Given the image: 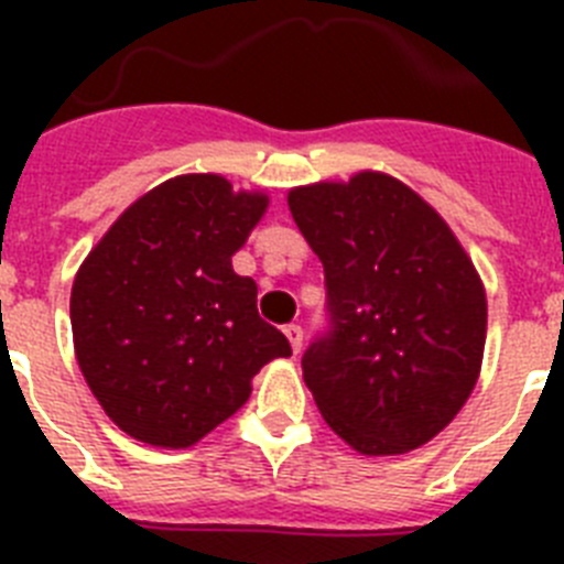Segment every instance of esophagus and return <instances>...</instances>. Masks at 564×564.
<instances>
[{"instance_id": "esophagus-1", "label": "esophagus", "mask_w": 564, "mask_h": 564, "mask_svg": "<svg viewBox=\"0 0 564 564\" xmlns=\"http://www.w3.org/2000/svg\"><path fill=\"white\" fill-rule=\"evenodd\" d=\"M285 336L291 341L293 352L302 350V341H305V333H302V325H285Z\"/></svg>"}]
</instances>
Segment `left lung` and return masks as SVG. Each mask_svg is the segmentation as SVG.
Instances as JSON below:
<instances>
[{"label":"left lung","mask_w":564,"mask_h":564,"mask_svg":"<svg viewBox=\"0 0 564 564\" xmlns=\"http://www.w3.org/2000/svg\"><path fill=\"white\" fill-rule=\"evenodd\" d=\"M325 265L327 330L302 356L307 390L361 455H401L460 412L480 376L486 293L441 214L390 174L288 194Z\"/></svg>","instance_id":"obj_1"}]
</instances>
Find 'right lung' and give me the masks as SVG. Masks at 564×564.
<instances>
[{"label":"right lung","instance_id":"add662e5","mask_svg":"<svg viewBox=\"0 0 564 564\" xmlns=\"http://www.w3.org/2000/svg\"><path fill=\"white\" fill-rule=\"evenodd\" d=\"M265 194L181 174L132 203L84 259L69 296L76 358L127 435L186 449L251 398V378L291 344L257 311L231 257Z\"/></svg>","mask_w":564,"mask_h":564}]
</instances>
